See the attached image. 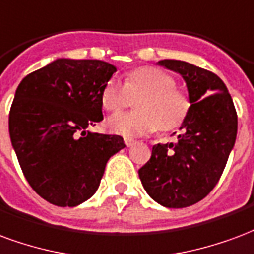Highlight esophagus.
<instances>
[{"label":"esophagus","instance_id":"34e87169","mask_svg":"<svg viewBox=\"0 0 254 254\" xmlns=\"http://www.w3.org/2000/svg\"><path fill=\"white\" fill-rule=\"evenodd\" d=\"M125 143H126V146H127V147H129V146L135 145V143H136V140L131 139V138H125Z\"/></svg>","mask_w":254,"mask_h":254}]
</instances>
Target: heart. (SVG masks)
Segmentation results:
<instances>
[{
	"mask_svg": "<svg viewBox=\"0 0 254 254\" xmlns=\"http://www.w3.org/2000/svg\"><path fill=\"white\" fill-rule=\"evenodd\" d=\"M175 79L157 67L136 68L122 84L111 79L103 89L101 103L109 112H119L128 104L129 96L142 94L136 101L138 112L111 116L107 127L111 132L135 138L157 129H172L186 119L190 108L187 96L175 88Z\"/></svg>",
	"mask_w": 254,
	"mask_h": 254,
	"instance_id": "b5f03b06",
	"label": "heart"
}]
</instances>
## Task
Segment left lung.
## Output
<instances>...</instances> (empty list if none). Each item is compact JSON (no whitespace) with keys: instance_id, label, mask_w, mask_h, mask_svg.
Segmentation results:
<instances>
[{"instance_id":"left-lung-1","label":"left lung","mask_w":254,"mask_h":254,"mask_svg":"<svg viewBox=\"0 0 254 254\" xmlns=\"http://www.w3.org/2000/svg\"><path fill=\"white\" fill-rule=\"evenodd\" d=\"M160 66L186 81L190 107L176 143L153 146L138 173L151 199L183 208L204 199L221 179L237 138V112L216 74L184 61L164 59Z\"/></svg>"}]
</instances>
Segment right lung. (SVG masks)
Here are the masks:
<instances>
[{
    "instance_id": "1",
    "label": "right lung",
    "mask_w": 254,
    "mask_h": 254,
    "mask_svg": "<svg viewBox=\"0 0 254 254\" xmlns=\"http://www.w3.org/2000/svg\"><path fill=\"white\" fill-rule=\"evenodd\" d=\"M115 71L104 61L61 58L18 85L9 112L12 146L29 186L51 204L92 197L109 158L126 147L119 135L86 131L103 120L101 93Z\"/></svg>"
}]
</instances>
